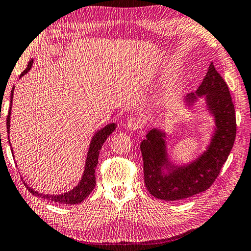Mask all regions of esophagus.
Here are the masks:
<instances>
[{
  "mask_svg": "<svg viewBox=\"0 0 251 251\" xmlns=\"http://www.w3.org/2000/svg\"><path fill=\"white\" fill-rule=\"evenodd\" d=\"M144 124H145V120L142 116H133L127 122V128L130 130H137L142 128Z\"/></svg>",
  "mask_w": 251,
  "mask_h": 251,
  "instance_id": "1",
  "label": "esophagus"
}]
</instances>
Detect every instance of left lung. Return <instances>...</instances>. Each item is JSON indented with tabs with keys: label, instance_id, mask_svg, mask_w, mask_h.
<instances>
[{
	"label": "left lung",
	"instance_id": "1",
	"mask_svg": "<svg viewBox=\"0 0 251 251\" xmlns=\"http://www.w3.org/2000/svg\"><path fill=\"white\" fill-rule=\"evenodd\" d=\"M202 96H205L208 110L215 117L216 128L207 151L197 159L175 166L168 159L166 134L160 129L150 130L146 139L141 143L144 180L148 192L156 198L174 201L205 192L214 184L230 154L237 128L235 107L228 85L212 62L196 93H190L185 100L192 106Z\"/></svg>",
	"mask_w": 251,
	"mask_h": 251
}]
</instances>
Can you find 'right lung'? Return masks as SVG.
Masks as SVG:
<instances>
[{
	"mask_svg": "<svg viewBox=\"0 0 251 251\" xmlns=\"http://www.w3.org/2000/svg\"><path fill=\"white\" fill-rule=\"evenodd\" d=\"M33 65V59L28 62L26 70L23 71V73L21 74L20 77H22L24 74H26L27 72L31 70V67ZM13 93H14V86L12 88L11 92V105H10V109H8V114H7V118H6V127H7V133L10 134V120H11V108H12V100H13ZM116 128V124L115 123H112V124L106 125L104 128H101L100 130L97 131V133L93 136L91 144H90V148H88V152H87V158H86V164H85V169H84V174L82 176V179L78 182L77 186H75L73 189L70 190L69 193H64L61 195H46V194H41L39 192H35L33 188H31L28 185L25 184L26 188L28 189V192L33 194L34 196L36 197H41L44 198L46 201L56 202V203H66V205H75V203H79L82 202L85 198H86L88 195L92 193V190L95 188L96 185V178H95V169L97 166V163H99V156H100V151L101 150V146L105 143L106 139H107L108 136L113 133ZM10 138V136H8ZM10 143V141H8Z\"/></svg>",
	"mask_w": 251,
	"mask_h": 251,
	"instance_id": "add662e5",
	"label": "right lung"
}]
</instances>
